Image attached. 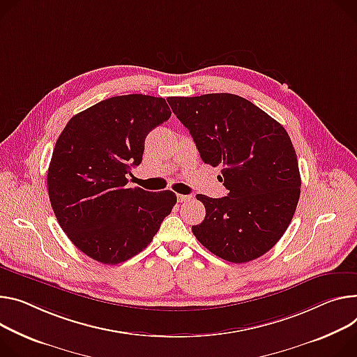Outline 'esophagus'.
I'll return each instance as SVG.
<instances>
[{"mask_svg": "<svg viewBox=\"0 0 357 357\" xmlns=\"http://www.w3.org/2000/svg\"><path fill=\"white\" fill-rule=\"evenodd\" d=\"M176 198H178V202H186V201H189L192 197H190V195H181V193H178Z\"/></svg>", "mask_w": 357, "mask_h": 357, "instance_id": "obj_1", "label": "esophagus"}]
</instances>
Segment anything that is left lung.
Wrapping results in <instances>:
<instances>
[{"label": "left lung", "mask_w": 357, "mask_h": 357, "mask_svg": "<svg viewBox=\"0 0 357 357\" xmlns=\"http://www.w3.org/2000/svg\"><path fill=\"white\" fill-rule=\"evenodd\" d=\"M176 118L189 129L202 160L222 167L228 197L197 195L202 223L192 226L213 255L234 264L265 255L283 236L301 197L296 152L284 128L234 93L169 96Z\"/></svg>", "instance_id": "left-lung-1"}]
</instances>
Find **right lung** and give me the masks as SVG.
<instances>
[{
  "label": "right lung",
  "instance_id": "obj_1",
  "mask_svg": "<svg viewBox=\"0 0 357 357\" xmlns=\"http://www.w3.org/2000/svg\"><path fill=\"white\" fill-rule=\"evenodd\" d=\"M164 98L129 93L74 115L56 139L48 195L62 231L86 256L116 265L142 252L176 204L172 190L128 188L153 128L168 121Z\"/></svg>",
  "mask_w": 357,
  "mask_h": 357
}]
</instances>
